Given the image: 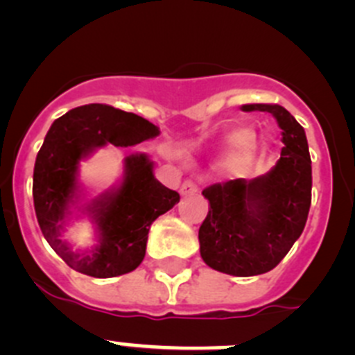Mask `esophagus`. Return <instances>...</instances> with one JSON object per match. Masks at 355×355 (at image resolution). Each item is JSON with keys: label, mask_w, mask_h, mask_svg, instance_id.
Masks as SVG:
<instances>
[{"label": "esophagus", "mask_w": 355, "mask_h": 355, "mask_svg": "<svg viewBox=\"0 0 355 355\" xmlns=\"http://www.w3.org/2000/svg\"><path fill=\"white\" fill-rule=\"evenodd\" d=\"M179 191H181L182 196L195 195V193L198 191V186H196L191 179H186V181L181 184V189H179Z\"/></svg>", "instance_id": "esophagus-1"}]
</instances>
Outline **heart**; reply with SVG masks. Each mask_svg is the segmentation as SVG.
I'll list each match as a JSON object with an SVG mask.
<instances>
[{
	"label": "heart",
	"instance_id": "obj_1",
	"mask_svg": "<svg viewBox=\"0 0 355 355\" xmlns=\"http://www.w3.org/2000/svg\"><path fill=\"white\" fill-rule=\"evenodd\" d=\"M230 143L234 150L245 152V150H248L252 146L254 138H252L250 131H247V129H240V131H234L233 135L230 136Z\"/></svg>",
	"mask_w": 355,
	"mask_h": 355
}]
</instances>
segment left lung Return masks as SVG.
I'll return each mask as SVG.
<instances>
[{
    "label": "left lung",
    "mask_w": 355,
    "mask_h": 355,
    "mask_svg": "<svg viewBox=\"0 0 355 355\" xmlns=\"http://www.w3.org/2000/svg\"><path fill=\"white\" fill-rule=\"evenodd\" d=\"M268 112L282 129V157L264 176L216 182L202 191L210 209L198 230L200 254L209 268L231 276L275 269L304 231L311 209L312 167L305 131L276 103L241 105Z\"/></svg>",
    "instance_id": "obj_1"
}]
</instances>
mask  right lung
<instances>
[{"mask_svg":"<svg viewBox=\"0 0 355 355\" xmlns=\"http://www.w3.org/2000/svg\"><path fill=\"white\" fill-rule=\"evenodd\" d=\"M157 135L159 128L146 119L101 103L72 108L51 124L34 166V209L44 238L69 268L114 278L141 264L150 226L179 202V193L153 176V162L145 153L125 157L122 184L84 205L100 233L93 250L73 252L62 240V224L77 196L80 160L107 143L132 146Z\"/></svg>","mask_w":355,"mask_h":355,"instance_id":"1","label":"right lung"}]
</instances>
